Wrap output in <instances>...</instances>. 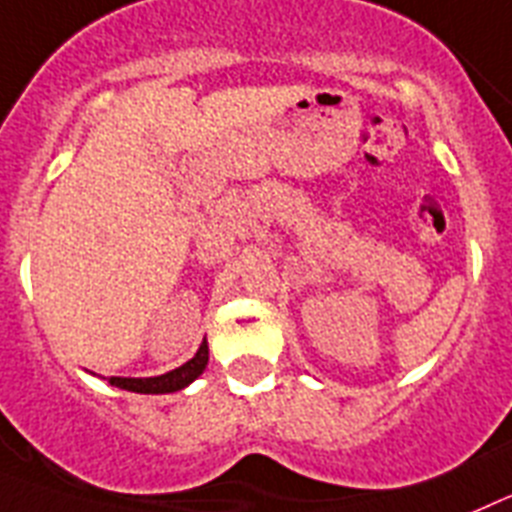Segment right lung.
<instances>
[{
    "label": "right lung",
    "instance_id": "1",
    "mask_svg": "<svg viewBox=\"0 0 512 512\" xmlns=\"http://www.w3.org/2000/svg\"><path fill=\"white\" fill-rule=\"evenodd\" d=\"M208 363V342L203 340V345L198 348V353L190 358L185 366L175 368V371L164 373V376H154V379H121V376H113L110 384L121 386V389L136 391V394H170V391H180L195 381L203 373Z\"/></svg>",
    "mask_w": 512,
    "mask_h": 512
}]
</instances>
